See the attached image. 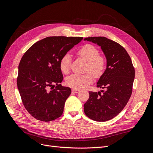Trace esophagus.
<instances>
[{
	"instance_id": "obj_1",
	"label": "esophagus",
	"mask_w": 153,
	"mask_h": 153,
	"mask_svg": "<svg viewBox=\"0 0 153 153\" xmlns=\"http://www.w3.org/2000/svg\"><path fill=\"white\" fill-rule=\"evenodd\" d=\"M79 91H80V90H78V89H72V92H73V93H77V92H78Z\"/></svg>"
}]
</instances>
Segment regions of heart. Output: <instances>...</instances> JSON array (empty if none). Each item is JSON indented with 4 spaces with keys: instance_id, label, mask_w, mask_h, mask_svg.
<instances>
[{
    "instance_id": "1",
    "label": "heart",
    "mask_w": 153,
    "mask_h": 153,
    "mask_svg": "<svg viewBox=\"0 0 153 153\" xmlns=\"http://www.w3.org/2000/svg\"><path fill=\"white\" fill-rule=\"evenodd\" d=\"M78 56L87 63V71L91 72L95 76H100L102 75L106 66L105 58L100 55L98 49L94 45L87 44L82 47L77 52ZM71 57L69 53L64 55L60 61V69L64 74L69 72ZM92 81V76L91 73L84 75L73 74L66 79V84L73 89H80L87 85L91 84Z\"/></svg>"
}]
</instances>
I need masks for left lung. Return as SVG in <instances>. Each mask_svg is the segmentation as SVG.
I'll list each match as a JSON object with an SVG mask.
<instances>
[{
    "label": "left lung",
    "instance_id": "left-lung-1",
    "mask_svg": "<svg viewBox=\"0 0 153 153\" xmlns=\"http://www.w3.org/2000/svg\"><path fill=\"white\" fill-rule=\"evenodd\" d=\"M84 40L100 46L106 59L105 71L97 82V87L105 91H100L101 94L89 91L84 112L94 121H108L121 112L130 98L135 69L126 50L119 43L101 36Z\"/></svg>",
    "mask_w": 153,
    "mask_h": 153
}]
</instances>
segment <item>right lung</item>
Masks as SVG:
<instances>
[{
    "instance_id": "add662e5",
    "label": "right lung",
    "mask_w": 153,
    "mask_h": 153,
    "mask_svg": "<svg viewBox=\"0 0 153 153\" xmlns=\"http://www.w3.org/2000/svg\"><path fill=\"white\" fill-rule=\"evenodd\" d=\"M82 39L80 37H47L32 45L23 55L17 86L25 108L35 119L48 122L61 116L71 90L59 84L63 80L60 61ZM54 83L56 87L50 91L48 88Z\"/></svg>"
}]
</instances>
